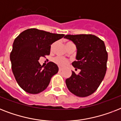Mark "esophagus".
Masks as SVG:
<instances>
[{
    "label": "esophagus",
    "mask_w": 121,
    "mask_h": 121,
    "mask_svg": "<svg viewBox=\"0 0 121 121\" xmlns=\"http://www.w3.org/2000/svg\"><path fill=\"white\" fill-rule=\"evenodd\" d=\"M59 71H60V72H61V71H62V68H59Z\"/></svg>",
    "instance_id": "esophagus-1"
}]
</instances>
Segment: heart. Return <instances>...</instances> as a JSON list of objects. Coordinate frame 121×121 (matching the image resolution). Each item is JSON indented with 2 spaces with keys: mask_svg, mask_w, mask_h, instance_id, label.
<instances>
[{
  "mask_svg": "<svg viewBox=\"0 0 121 121\" xmlns=\"http://www.w3.org/2000/svg\"><path fill=\"white\" fill-rule=\"evenodd\" d=\"M73 44L72 42H67L66 43V46L68 45V44ZM55 46V43H53L51 46V50H53L54 47ZM54 61H55V63H56L58 65L60 66H65V65L68 64V61L65 58H63L61 57H56L55 59H54Z\"/></svg>",
  "mask_w": 121,
  "mask_h": 121,
  "instance_id": "heart-1",
  "label": "heart"
}]
</instances>
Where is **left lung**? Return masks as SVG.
Masks as SVG:
<instances>
[{
	"label": "left lung",
	"instance_id": "obj_1",
	"mask_svg": "<svg viewBox=\"0 0 121 121\" xmlns=\"http://www.w3.org/2000/svg\"><path fill=\"white\" fill-rule=\"evenodd\" d=\"M73 42L77 49V61L72 63L80 69L77 74L66 79L67 88L74 95L85 97L95 92L105 77L108 55L104 42L95 35H66L64 37Z\"/></svg>",
	"mask_w": 121,
	"mask_h": 121
}]
</instances>
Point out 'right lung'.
Returning a JSON list of instances; mask_svg holds the SVG:
<instances>
[{
	"label": "right lung",
	"instance_id": "add662e5",
	"mask_svg": "<svg viewBox=\"0 0 121 121\" xmlns=\"http://www.w3.org/2000/svg\"><path fill=\"white\" fill-rule=\"evenodd\" d=\"M64 36L31 28L15 39L10 55L12 70L18 85L25 92L32 94L43 92L58 73L55 63L50 61L43 68L38 60L49 55L51 44Z\"/></svg>",
	"mask_w": 121,
	"mask_h": 121
}]
</instances>
